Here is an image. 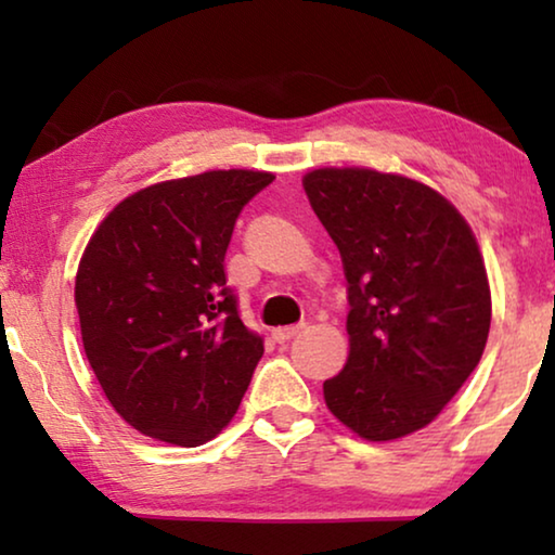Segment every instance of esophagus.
Listing matches in <instances>:
<instances>
[{
  "label": "esophagus",
  "mask_w": 555,
  "mask_h": 555,
  "mask_svg": "<svg viewBox=\"0 0 555 555\" xmlns=\"http://www.w3.org/2000/svg\"><path fill=\"white\" fill-rule=\"evenodd\" d=\"M302 328H306V325H285V328L272 331V338H275L278 344H287V340H291V338L300 336Z\"/></svg>",
  "instance_id": "esophagus-1"
}]
</instances>
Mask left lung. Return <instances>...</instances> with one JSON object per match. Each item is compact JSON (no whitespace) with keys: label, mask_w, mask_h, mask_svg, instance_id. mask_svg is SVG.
Segmentation results:
<instances>
[{"label":"left lung","mask_w":555,"mask_h":555,"mask_svg":"<svg viewBox=\"0 0 555 555\" xmlns=\"http://www.w3.org/2000/svg\"><path fill=\"white\" fill-rule=\"evenodd\" d=\"M310 207L348 280L344 371L325 404L371 442L427 427L473 374L490 333L475 234L442 194L397 173L315 169Z\"/></svg>","instance_id":"8db88e82"}]
</instances>
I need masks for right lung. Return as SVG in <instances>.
Here are the masks:
<instances>
[{"label": "right lung", "mask_w": 555, "mask_h": 555, "mask_svg": "<svg viewBox=\"0 0 555 555\" xmlns=\"http://www.w3.org/2000/svg\"><path fill=\"white\" fill-rule=\"evenodd\" d=\"M264 171L141 189L103 219L75 278L90 369L113 409L162 442L199 447L237 412L264 344L240 318L224 255Z\"/></svg>", "instance_id": "obj_1"}]
</instances>
